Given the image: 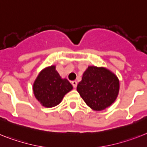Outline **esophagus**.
Masks as SVG:
<instances>
[{
  "mask_svg": "<svg viewBox=\"0 0 147 147\" xmlns=\"http://www.w3.org/2000/svg\"><path fill=\"white\" fill-rule=\"evenodd\" d=\"M72 86H73L74 88H76V87H77L78 83H77V81H72Z\"/></svg>",
  "mask_w": 147,
  "mask_h": 147,
  "instance_id": "1",
  "label": "esophagus"
}]
</instances>
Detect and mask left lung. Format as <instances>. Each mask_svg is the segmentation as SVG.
<instances>
[{"instance_id":"8db88e82","label":"left lung","mask_w":147,"mask_h":147,"mask_svg":"<svg viewBox=\"0 0 147 147\" xmlns=\"http://www.w3.org/2000/svg\"><path fill=\"white\" fill-rule=\"evenodd\" d=\"M83 100L94 110H104L115 100L119 92L116 75L104 67L89 66L77 86Z\"/></svg>"}]
</instances>
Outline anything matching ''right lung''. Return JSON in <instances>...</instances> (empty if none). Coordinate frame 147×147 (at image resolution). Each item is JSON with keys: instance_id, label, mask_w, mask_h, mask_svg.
<instances>
[{"instance_id": "add662e5", "label": "right lung", "mask_w": 147, "mask_h": 147, "mask_svg": "<svg viewBox=\"0 0 147 147\" xmlns=\"http://www.w3.org/2000/svg\"><path fill=\"white\" fill-rule=\"evenodd\" d=\"M72 89V84L67 79L61 78L55 66L42 70L33 85L35 98L45 107L59 104L63 96Z\"/></svg>"}]
</instances>
